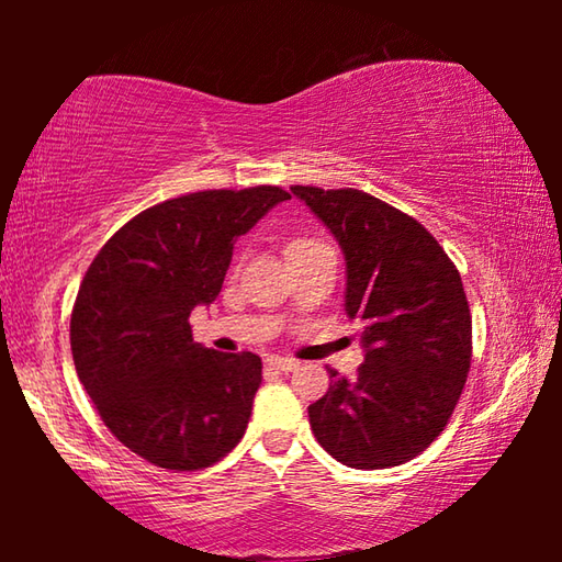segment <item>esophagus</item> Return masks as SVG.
<instances>
[{
    "label": "esophagus",
    "mask_w": 562,
    "mask_h": 562,
    "mask_svg": "<svg viewBox=\"0 0 562 562\" xmlns=\"http://www.w3.org/2000/svg\"><path fill=\"white\" fill-rule=\"evenodd\" d=\"M268 364L272 369H278V372H294V369L300 367L297 359H288V357H270Z\"/></svg>",
    "instance_id": "1"
}]
</instances>
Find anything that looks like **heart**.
Instances as JSON below:
<instances>
[{
  "label": "heart",
  "instance_id": "obj_1",
  "mask_svg": "<svg viewBox=\"0 0 562 562\" xmlns=\"http://www.w3.org/2000/svg\"><path fill=\"white\" fill-rule=\"evenodd\" d=\"M325 245H327V243H322L319 237H315V235L297 233V235H292V237H290V240H288V247H284V252H288V260L292 262V260L302 258V255H310V252L319 250V247H325Z\"/></svg>",
  "mask_w": 562,
  "mask_h": 562
}]
</instances>
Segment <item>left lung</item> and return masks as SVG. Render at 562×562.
<instances>
[{
    "instance_id": "left-lung-1",
    "label": "left lung",
    "mask_w": 562,
    "mask_h": 562,
    "mask_svg": "<svg viewBox=\"0 0 562 562\" xmlns=\"http://www.w3.org/2000/svg\"><path fill=\"white\" fill-rule=\"evenodd\" d=\"M347 260V317L364 325V361L310 404V426L349 469H389L429 449L449 424L471 367L461 274L412 215L355 188L292 186Z\"/></svg>"
}]
</instances>
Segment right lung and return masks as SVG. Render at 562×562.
Masks as SVG:
<instances>
[{"mask_svg":"<svg viewBox=\"0 0 562 562\" xmlns=\"http://www.w3.org/2000/svg\"><path fill=\"white\" fill-rule=\"evenodd\" d=\"M288 190H201L146 207L83 274L71 310L74 367L116 439L168 471H203L231 453L262 382L252 351L193 341L190 312L211 304L233 245Z\"/></svg>","mask_w":562,"mask_h":562,"instance_id":"obj_1","label":"right lung"}]
</instances>
